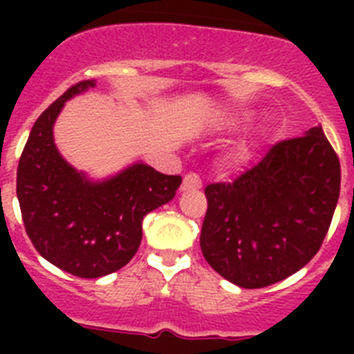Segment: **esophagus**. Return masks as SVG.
<instances>
[{"label":"esophagus","instance_id":"1","mask_svg":"<svg viewBox=\"0 0 354 354\" xmlns=\"http://www.w3.org/2000/svg\"><path fill=\"white\" fill-rule=\"evenodd\" d=\"M202 187V180L196 174H187L184 175L183 186H180V192H192V189H200Z\"/></svg>","mask_w":354,"mask_h":354}]
</instances>
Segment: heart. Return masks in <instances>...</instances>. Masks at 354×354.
<instances>
[{
    "instance_id": "b5f03b06",
    "label": "heart",
    "mask_w": 354,
    "mask_h": 354,
    "mask_svg": "<svg viewBox=\"0 0 354 354\" xmlns=\"http://www.w3.org/2000/svg\"><path fill=\"white\" fill-rule=\"evenodd\" d=\"M250 152H252V150H250L248 143H239V145L234 147V149L228 152L227 165H230V167H241V165H245L250 159Z\"/></svg>"
}]
</instances>
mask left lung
<instances>
[{
    "mask_svg": "<svg viewBox=\"0 0 354 354\" xmlns=\"http://www.w3.org/2000/svg\"><path fill=\"white\" fill-rule=\"evenodd\" d=\"M339 193L340 162L323 127L277 143L234 183L205 187V261L243 289L280 282L319 252Z\"/></svg>",
    "mask_w": 354,
    "mask_h": 354,
    "instance_id": "obj_1",
    "label": "left lung"
}]
</instances>
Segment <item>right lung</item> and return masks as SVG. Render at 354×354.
I'll list each match as a JSON object with an SVG mask.
<instances>
[{
	"label": "right lung",
	"instance_id": "right-lung-1",
	"mask_svg": "<svg viewBox=\"0 0 354 354\" xmlns=\"http://www.w3.org/2000/svg\"><path fill=\"white\" fill-rule=\"evenodd\" d=\"M95 86L80 81L31 127L17 168V198L37 252L80 278L115 273L138 252L143 218L168 204L180 175L159 174L143 161L108 179L92 180L58 152L53 126L68 99Z\"/></svg>",
	"mask_w": 354,
	"mask_h": 354
}]
</instances>
